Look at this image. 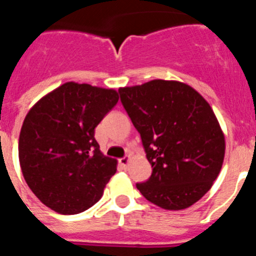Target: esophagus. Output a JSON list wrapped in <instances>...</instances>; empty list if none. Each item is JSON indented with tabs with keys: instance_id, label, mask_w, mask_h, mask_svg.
<instances>
[{
	"instance_id": "obj_1",
	"label": "esophagus",
	"mask_w": 256,
	"mask_h": 256,
	"mask_svg": "<svg viewBox=\"0 0 256 256\" xmlns=\"http://www.w3.org/2000/svg\"><path fill=\"white\" fill-rule=\"evenodd\" d=\"M130 162V156H124V158L119 159V164H120V166H123V168H126Z\"/></svg>"
}]
</instances>
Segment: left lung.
<instances>
[{"label": "left lung", "mask_w": 256, "mask_h": 256, "mask_svg": "<svg viewBox=\"0 0 256 256\" xmlns=\"http://www.w3.org/2000/svg\"><path fill=\"white\" fill-rule=\"evenodd\" d=\"M152 166L137 183L146 200L166 210L187 209L212 188L226 152L224 133L204 97L186 83L154 79L119 88Z\"/></svg>", "instance_id": "obj_1"}]
</instances>
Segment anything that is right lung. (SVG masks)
Wrapping results in <instances>:
<instances>
[{
  "instance_id": "1",
  "label": "right lung",
  "mask_w": 256,
  "mask_h": 256,
  "mask_svg": "<svg viewBox=\"0 0 256 256\" xmlns=\"http://www.w3.org/2000/svg\"><path fill=\"white\" fill-rule=\"evenodd\" d=\"M118 100L112 88L66 82L29 110L19 136V162L42 204L78 214L102 198L118 162L101 152L94 128Z\"/></svg>"
}]
</instances>
